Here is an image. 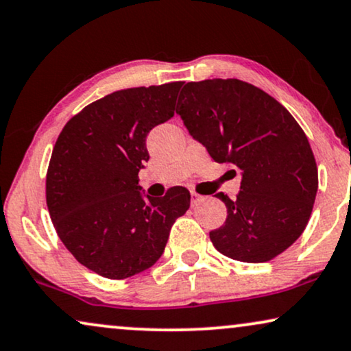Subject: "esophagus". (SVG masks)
Segmentation results:
<instances>
[{
	"mask_svg": "<svg viewBox=\"0 0 351 351\" xmlns=\"http://www.w3.org/2000/svg\"><path fill=\"white\" fill-rule=\"evenodd\" d=\"M200 200H202V195L195 193V191H191V202H193V205L200 202Z\"/></svg>",
	"mask_w": 351,
	"mask_h": 351,
	"instance_id": "obj_1",
	"label": "esophagus"
}]
</instances>
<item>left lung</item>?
I'll return each instance as SVG.
<instances>
[{
	"label": "left lung",
	"mask_w": 351,
	"mask_h": 351,
	"mask_svg": "<svg viewBox=\"0 0 351 351\" xmlns=\"http://www.w3.org/2000/svg\"><path fill=\"white\" fill-rule=\"evenodd\" d=\"M176 114L215 162L241 171L236 199L215 194L228 210L223 226L210 232L215 249L247 263L289 249L310 219L317 168L286 107L250 83L213 78L186 83Z\"/></svg>",
	"instance_id": "8db88e82"
}]
</instances>
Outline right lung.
<instances>
[{
  "mask_svg": "<svg viewBox=\"0 0 351 351\" xmlns=\"http://www.w3.org/2000/svg\"><path fill=\"white\" fill-rule=\"evenodd\" d=\"M183 82L110 93L72 117L60 132L46 175V204L59 239L77 261L109 279L151 268L175 219L191 204L183 186L151 197L138 173L146 138L175 114Z\"/></svg>",
  "mask_w": 351,
  "mask_h": 351,
  "instance_id": "right-lung-1",
  "label": "right lung"
}]
</instances>
